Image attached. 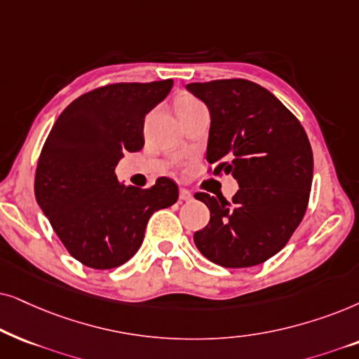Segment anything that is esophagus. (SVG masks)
Segmentation results:
<instances>
[{
  "label": "esophagus",
  "instance_id": "obj_1",
  "mask_svg": "<svg viewBox=\"0 0 359 359\" xmlns=\"http://www.w3.org/2000/svg\"><path fill=\"white\" fill-rule=\"evenodd\" d=\"M179 197H180V200H182V202H190V200H192V194H190L189 190L180 189L179 190Z\"/></svg>",
  "mask_w": 359,
  "mask_h": 359
}]
</instances>
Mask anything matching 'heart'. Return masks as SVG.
I'll list each match as a JSON object with an SVG mask.
<instances>
[{
    "label": "heart",
    "instance_id": "b5f03b06",
    "mask_svg": "<svg viewBox=\"0 0 359 359\" xmlns=\"http://www.w3.org/2000/svg\"><path fill=\"white\" fill-rule=\"evenodd\" d=\"M203 104L198 102L197 98L194 97H182L179 98V102L175 104V111L177 114H182V113H187L190 109H195V108H202Z\"/></svg>",
    "mask_w": 359,
    "mask_h": 359
}]
</instances>
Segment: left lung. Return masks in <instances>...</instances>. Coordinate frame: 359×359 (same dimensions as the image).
Returning <instances> with one entry per match:
<instances>
[{
	"label": "left lung",
	"mask_w": 359,
	"mask_h": 359,
	"mask_svg": "<svg viewBox=\"0 0 359 359\" xmlns=\"http://www.w3.org/2000/svg\"><path fill=\"white\" fill-rule=\"evenodd\" d=\"M207 104V161L240 185L231 202L195 194L210 222L194 235L215 264L241 269L277 255L307 210L313 154L299 119L271 92L243 79L189 83Z\"/></svg>",
	"instance_id": "1"
}]
</instances>
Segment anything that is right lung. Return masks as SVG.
<instances>
[{
    "instance_id": "right-lung-1",
    "label": "right lung",
    "mask_w": 359,
    "mask_h": 359,
    "mask_svg": "<svg viewBox=\"0 0 359 359\" xmlns=\"http://www.w3.org/2000/svg\"><path fill=\"white\" fill-rule=\"evenodd\" d=\"M172 85L161 80L93 90L72 102L47 136L36 170V200L67 251L85 266L113 269L131 259L151 215L179 198L167 177L137 189L114 174L124 152L142 149L146 114Z\"/></svg>"
}]
</instances>
